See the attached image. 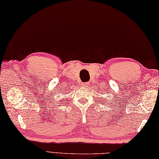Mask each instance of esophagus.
<instances>
[{
  "label": "esophagus",
  "instance_id": "1",
  "mask_svg": "<svg viewBox=\"0 0 159 159\" xmlns=\"http://www.w3.org/2000/svg\"><path fill=\"white\" fill-rule=\"evenodd\" d=\"M83 85L84 86V87H89V83H84L83 84Z\"/></svg>",
  "mask_w": 159,
  "mask_h": 159
}]
</instances>
